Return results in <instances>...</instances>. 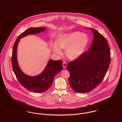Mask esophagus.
<instances>
[{"label": "esophagus", "mask_w": 122, "mask_h": 122, "mask_svg": "<svg viewBox=\"0 0 122 122\" xmlns=\"http://www.w3.org/2000/svg\"><path fill=\"white\" fill-rule=\"evenodd\" d=\"M63 68H64V69H65V68H66L67 64H66V63L65 61H64V62H63Z\"/></svg>", "instance_id": "34e87169"}]
</instances>
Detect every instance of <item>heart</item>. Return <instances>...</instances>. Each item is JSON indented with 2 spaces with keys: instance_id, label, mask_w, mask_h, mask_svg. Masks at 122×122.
Wrapping results in <instances>:
<instances>
[{
  "instance_id": "heart-1",
  "label": "heart",
  "mask_w": 122,
  "mask_h": 122,
  "mask_svg": "<svg viewBox=\"0 0 122 122\" xmlns=\"http://www.w3.org/2000/svg\"><path fill=\"white\" fill-rule=\"evenodd\" d=\"M89 41L87 35L76 31L63 36L57 40V43L59 47L66 49V54L69 58L74 59L79 57L84 52ZM57 46L54 45L53 50L57 53L60 54L61 50Z\"/></svg>"
}]
</instances>
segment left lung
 Returning <instances> with one entry per match:
<instances>
[{"label": "left lung", "mask_w": 122, "mask_h": 122, "mask_svg": "<svg viewBox=\"0 0 122 122\" xmlns=\"http://www.w3.org/2000/svg\"><path fill=\"white\" fill-rule=\"evenodd\" d=\"M94 34L89 49L67 64L69 82L76 92H88L103 81L110 63V47L103 36L90 28Z\"/></svg>", "instance_id": "left-lung-1"}]
</instances>
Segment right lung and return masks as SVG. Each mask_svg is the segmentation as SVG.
I'll return each mask as SVG.
<instances>
[{"mask_svg": "<svg viewBox=\"0 0 122 122\" xmlns=\"http://www.w3.org/2000/svg\"><path fill=\"white\" fill-rule=\"evenodd\" d=\"M46 29L45 27L30 28L18 36L15 41L12 54V65L14 72L18 81L24 87L30 91L41 93L46 91L52 84L54 77L63 70L61 60H50L43 71L38 76H30L24 74L19 67L17 60V49L20 38L30 34L40 33Z\"/></svg>", "mask_w": 122, "mask_h": 122, "instance_id": "add662e5", "label": "right lung"}]
</instances>
